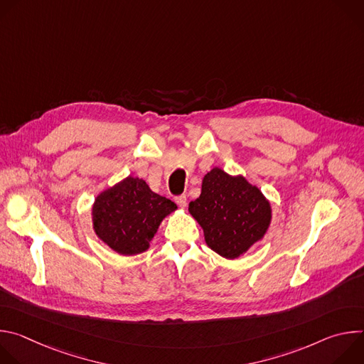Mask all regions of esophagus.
<instances>
[{
    "label": "esophagus",
    "mask_w": 364,
    "mask_h": 364,
    "mask_svg": "<svg viewBox=\"0 0 364 364\" xmlns=\"http://www.w3.org/2000/svg\"><path fill=\"white\" fill-rule=\"evenodd\" d=\"M176 203L181 207V209H184V207L187 205V197H186V194L177 196V197H176Z\"/></svg>",
    "instance_id": "1"
}]
</instances>
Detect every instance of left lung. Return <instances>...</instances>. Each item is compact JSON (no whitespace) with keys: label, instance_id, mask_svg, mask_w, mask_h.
<instances>
[{"label":"left lung","instance_id":"left-lung-1","mask_svg":"<svg viewBox=\"0 0 364 364\" xmlns=\"http://www.w3.org/2000/svg\"><path fill=\"white\" fill-rule=\"evenodd\" d=\"M188 212L203 228L207 246L228 259L261 240L271 222V205L261 190L220 168L204 176L201 194Z\"/></svg>","mask_w":364,"mask_h":364}]
</instances>
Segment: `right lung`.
Wrapping results in <instances>:
<instances>
[{
	"mask_svg": "<svg viewBox=\"0 0 364 364\" xmlns=\"http://www.w3.org/2000/svg\"><path fill=\"white\" fill-rule=\"evenodd\" d=\"M177 205L149 190L141 178L128 177L103 191L93 204L96 235L121 255H136L148 249L161 220Z\"/></svg>",
	"mask_w": 364,
	"mask_h": 364,
	"instance_id": "add662e5",
	"label": "right lung"
}]
</instances>
